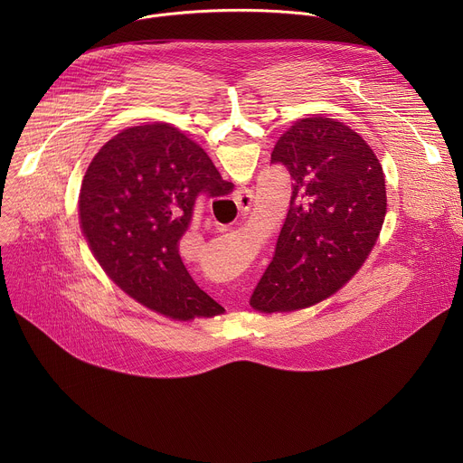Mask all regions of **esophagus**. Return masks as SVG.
<instances>
[{
	"label": "esophagus",
	"mask_w": 463,
	"mask_h": 463,
	"mask_svg": "<svg viewBox=\"0 0 463 463\" xmlns=\"http://www.w3.org/2000/svg\"><path fill=\"white\" fill-rule=\"evenodd\" d=\"M252 197H254V192L249 190V188H243V190L236 192L234 202H236V207H238L240 213H247L252 207Z\"/></svg>",
	"instance_id": "1"
}]
</instances>
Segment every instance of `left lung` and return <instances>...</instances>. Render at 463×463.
<instances>
[{
	"instance_id": "left-lung-1",
	"label": "left lung",
	"mask_w": 463,
	"mask_h": 463,
	"mask_svg": "<svg viewBox=\"0 0 463 463\" xmlns=\"http://www.w3.org/2000/svg\"><path fill=\"white\" fill-rule=\"evenodd\" d=\"M271 163L291 177V202L273 260L250 295L261 313L309 307L364 263L386 214L384 174L366 141L326 117L297 120Z\"/></svg>"
}]
</instances>
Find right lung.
<instances>
[{
	"instance_id": "right-lung-1",
	"label": "right lung",
	"mask_w": 463,
	"mask_h": 463,
	"mask_svg": "<svg viewBox=\"0 0 463 463\" xmlns=\"http://www.w3.org/2000/svg\"><path fill=\"white\" fill-rule=\"evenodd\" d=\"M232 186L174 126H134L108 141L88 166L80 227L102 269L129 297L179 320L214 317L225 309L188 275L179 240L195 202Z\"/></svg>"
}]
</instances>
